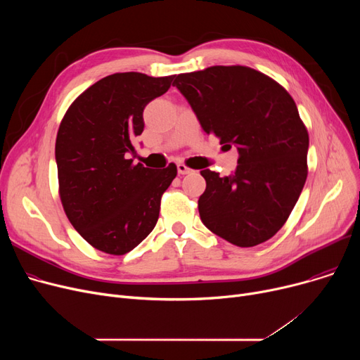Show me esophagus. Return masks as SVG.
<instances>
[{
    "label": "esophagus",
    "mask_w": 360,
    "mask_h": 360,
    "mask_svg": "<svg viewBox=\"0 0 360 360\" xmlns=\"http://www.w3.org/2000/svg\"><path fill=\"white\" fill-rule=\"evenodd\" d=\"M191 172V169L188 167L186 165H184V163H178V174H181V175H186V174H190Z\"/></svg>",
    "instance_id": "1"
}]
</instances>
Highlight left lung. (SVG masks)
I'll use <instances>...</instances> for the list:
<instances>
[{
    "label": "left lung",
    "instance_id": "8db88e82",
    "mask_svg": "<svg viewBox=\"0 0 360 360\" xmlns=\"http://www.w3.org/2000/svg\"><path fill=\"white\" fill-rule=\"evenodd\" d=\"M174 86L207 134L236 144L235 174L202 169V223L217 236L250 248L273 238L289 219L308 176V129L293 98L269 75L245 65L184 72Z\"/></svg>",
    "mask_w": 360,
    "mask_h": 360
}]
</instances>
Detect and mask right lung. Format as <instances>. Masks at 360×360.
<instances>
[{"label": "right lung", "mask_w": 360, "mask_h": 360, "mask_svg": "<svg viewBox=\"0 0 360 360\" xmlns=\"http://www.w3.org/2000/svg\"><path fill=\"white\" fill-rule=\"evenodd\" d=\"M175 75L115 72L91 84L67 109L55 141L58 193L80 236L109 255L134 250L155 229L163 193L178 169L128 159L144 129L143 110Z\"/></svg>", "instance_id": "obj_1"}]
</instances>
